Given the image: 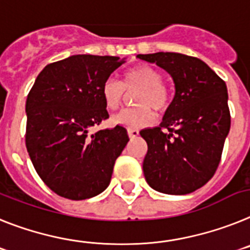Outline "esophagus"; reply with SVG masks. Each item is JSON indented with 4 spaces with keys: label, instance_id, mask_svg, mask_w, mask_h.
<instances>
[{
    "label": "esophagus",
    "instance_id": "34e87169",
    "mask_svg": "<svg viewBox=\"0 0 250 250\" xmlns=\"http://www.w3.org/2000/svg\"><path fill=\"white\" fill-rule=\"evenodd\" d=\"M128 136H129V138H134L137 137L138 134H140V131L138 129H128Z\"/></svg>",
    "mask_w": 250,
    "mask_h": 250
}]
</instances>
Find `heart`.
Masks as SVG:
<instances>
[{
	"label": "heart",
	"instance_id": "b5f03b06",
	"mask_svg": "<svg viewBox=\"0 0 250 250\" xmlns=\"http://www.w3.org/2000/svg\"><path fill=\"white\" fill-rule=\"evenodd\" d=\"M162 78L158 69L140 64L123 73L122 84L113 79L105 80L102 85V98L109 110H116L122 105L125 92H137L133 98L136 108H128L114 114L110 119L112 125L128 129H138L151 125L155 114L150 108L156 112H164L170 104V90Z\"/></svg>",
	"mask_w": 250,
	"mask_h": 250
}]
</instances>
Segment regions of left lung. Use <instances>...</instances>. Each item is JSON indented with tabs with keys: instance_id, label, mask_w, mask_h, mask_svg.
Segmentation results:
<instances>
[{
	"instance_id": "8db88e82",
	"label": "left lung",
	"mask_w": 250,
	"mask_h": 250,
	"mask_svg": "<svg viewBox=\"0 0 250 250\" xmlns=\"http://www.w3.org/2000/svg\"><path fill=\"white\" fill-rule=\"evenodd\" d=\"M170 74L175 97L160 127L140 132L147 142L143 173L153 190L186 195L209 181L230 129L227 84L203 60L179 53L140 54Z\"/></svg>"
}]
</instances>
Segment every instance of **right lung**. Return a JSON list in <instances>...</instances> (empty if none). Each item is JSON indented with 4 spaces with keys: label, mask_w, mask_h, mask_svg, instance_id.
Listing matches in <instances>:
<instances>
[{
    "label": "right lung",
    "mask_w": 250,
    "mask_h": 250,
    "mask_svg": "<svg viewBox=\"0 0 250 250\" xmlns=\"http://www.w3.org/2000/svg\"><path fill=\"white\" fill-rule=\"evenodd\" d=\"M123 62L118 56H69L46 65L27 95L26 148L39 176L59 196L84 200L109 185L127 131L89 129L109 117L102 85Z\"/></svg>",
    "instance_id": "1"
}]
</instances>
